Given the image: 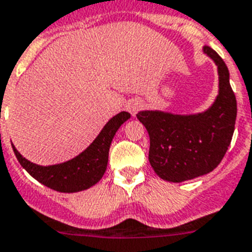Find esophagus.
Masks as SVG:
<instances>
[{
  "instance_id": "34e87169",
  "label": "esophagus",
  "mask_w": 252,
  "mask_h": 252,
  "mask_svg": "<svg viewBox=\"0 0 252 252\" xmlns=\"http://www.w3.org/2000/svg\"><path fill=\"white\" fill-rule=\"evenodd\" d=\"M142 107H144V103H142L140 99H132V100H129L128 104H126V110L129 111L132 116H136L138 111L142 110Z\"/></svg>"
}]
</instances>
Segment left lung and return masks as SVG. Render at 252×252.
<instances>
[{
    "mask_svg": "<svg viewBox=\"0 0 252 252\" xmlns=\"http://www.w3.org/2000/svg\"><path fill=\"white\" fill-rule=\"evenodd\" d=\"M204 55L217 66L219 94L199 114L140 111L137 119L150 137L149 162L161 179L180 183L213 171L222 161L234 133L237 99L229 69L216 51L205 45Z\"/></svg>",
    "mask_w": 252,
    "mask_h": 252,
    "instance_id": "obj_1",
    "label": "left lung"
}]
</instances>
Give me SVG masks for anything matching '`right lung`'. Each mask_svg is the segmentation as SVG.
I'll return each instance as SVG.
<instances>
[{
    "instance_id": "right-lung-1",
    "label": "right lung",
    "mask_w": 252,
    "mask_h": 252,
    "mask_svg": "<svg viewBox=\"0 0 252 252\" xmlns=\"http://www.w3.org/2000/svg\"><path fill=\"white\" fill-rule=\"evenodd\" d=\"M129 118L130 114L126 111L115 115L114 118H111L107 122L96 138L82 153L69 161L57 165H36L26 159L15 149L13 144L11 146L22 167L41 184L52 188L55 191L66 192V193L85 191L102 179L103 174L106 172L112 138L122 124H124Z\"/></svg>"
}]
</instances>
